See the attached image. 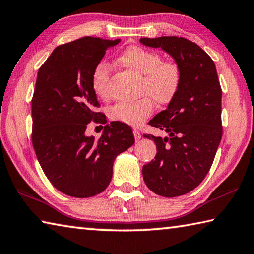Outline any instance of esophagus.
<instances>
[{"instance_id":"34e87169","label":"esophagus","mask_w":254,"mask_h":254,"mask_svg":"<svg viewBox=\"0 0 254 254\" xmlns=\"http://www.w3.org/2000/svg\"><path fill=\"white\" fill-rule=\"evenodd\" d=\"M133 134H134V139H135V141H139L140 139H141V132L137 130V128H134V130H133Z\"/></svg>"}]
</instances>
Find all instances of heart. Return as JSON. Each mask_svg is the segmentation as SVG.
Segmentation results:
<instances>
[{
    "label": "heart",
    "instance_id": "1",
    "mask_svg": "<svg viewBox=\"0 0 254 254\" xmlns=\"http://www.w3.org/2000/svg\"><path fill=\"white\" fill-rule=\"evenodd\" d=\"M118 62L128 70L142 75L143 98L131 102H119L110 110V117L115 121L137 127L149 118L154 110L153 101L159 105H167L174 99L182 83V68L171 60H163L156 51L136 45L128 47L118 57ZM111 67L101 61L96 64L91 75V85L94 93L102 99L109 96V80Z\"/></svg>",
    "mask_w": 254,
    "mask_h": 254
}]
</instances>
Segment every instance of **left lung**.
Here are the masks:
<instances>
[{"mask_svg":"<svg viewBox=\"0 0 254 254\" xmlns=\"http://www.w3.org/2000/svg\"><path fill=\"white\" fill-rule=\"evenodd\" d=\"M142 44L161 48L182 68V83L167 110L149 122L168 133L154 141L155 160L143 165L144 182L155 194L174 197L187 194L203 181L222 137L221 90L212 59L199 45L178 36L142 38Z\"/></svg>","mask_w":254,"mask_h":254,"instance_id":"left-lung-1","label":"left lung"}]
</instances>
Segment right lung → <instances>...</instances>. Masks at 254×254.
<instances>
[{"label": "right lung", "mask_w": 254, "mask_h": 254, "mask_svg": "<svg viewBox=\"0 0 254 254\" xmlns=\"http://www.w3.org/2000/svg\"><path fill=\"white\" fill-rule=\"evenodd\" d=\"M118 40L84 38L55 48L39 68L32 99V143L44 174L70 196L104 191L117 156L134 143L131 127L113 121L99 140L85 135L92 120L105 122L91 85V75L105 51Z\"/></svg>", "instance_id": "1"}]
</instances>
